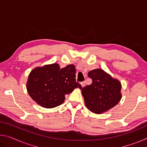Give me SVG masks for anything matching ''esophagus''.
I'll return each mask as SVG.
<instances>
[{"mask_svg": "<svg viewBox=\"0 0 147 147\" xmlns=\"http://www.w3.org/2000/svg\"><path fill=\"white\" fill-rule=\"evenodd\" d=\"M80 84H81L82 87L84 88V87H85V86H86V82H80Z\"/></svg>", "mask_w": 147, "mask_h": 147, "instance_id": "obj_1", "label": "esophagus"}]
</instances>
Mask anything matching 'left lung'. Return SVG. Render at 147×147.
I'll return each mask as SVG.
<instances>
[{"label": "left lung", "instance_id": "1", "mask_svg": "<svg viewBox=\"0 0 147 147\" xmlns=\"http://www.w3.org/2000/svg\"><path fill=\"white\" fill-rule=\"evenodd\" d=\"M92 84L82 89L87 108L91 112L101 114L116 106L121 99V84L102 69L89 71Z\"/></svg>", "mask_w": 147, "mask_h": 147}]
</instances>
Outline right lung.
Returning a JSON list of instances; mask_svg holds the SVG:
<instances>
[{
  "label": "right lung",
  "mask_w": 147,
  "mask_h": 147,
  "mask_svg": "<svg viewBox=\"0 0 147 147\" xmlns=\"http://www.w3.org/2000/svg\"><path fill=\"white\" fill-rule=\"evenodd\" d=\"M75 73L73 65L62 69L57 63L36 67L28 76L27 91L39 105L45 108H55L63 103L65 94L75 88H82L76 82Z\"/></svg>",
  "instance_id": "right-lung-1"
}]
</instances>
